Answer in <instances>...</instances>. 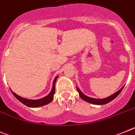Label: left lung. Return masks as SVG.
<instances>
[{"label": "left lung", "mask_w": 135, "mask_h": 135, "mask_svg": "<svg viewBox=\"0 0 135 135\" xmlns=\"http://www.w3.org/2000/svg\"><path fill=\"white\" fill-rule=\"evenodd\" d=\"M124 85L122 88L121 89H119L118 92H116L115 93L112 94V95L109 96V97H107V98H91V97H88V96L85 95V94H84L80 90H79V88L76 87V88H77V92H79V96H80L81 98L84 100H85V101L88 102V103H92V104H94V105H105V104L109 103V102H111V100H113L114 98H116V97L119 95V94L122 92V89L124 88Z\"/></svg>", "instance_id": "8db88e82"}]
</instances>
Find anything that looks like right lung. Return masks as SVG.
I'll return each instance as SVG.
<instances>
[{
	"label": "right lung",
	"mask_w": 135,
	"mask_h": 135,
	"mask_svg": "<svg viewBox=\"0 0 135 135\" xmlns=\"http://www.w3.org/2000/svg\"><path fill=\"white\" fill-rule=\"evenodd\" d=\"M58 76H56L55 77L54 80L53 82V85H52V89H51V92H50V94L47 95L46 97H43V98H40V99H36V100H33V99H28V98H23L22 97H20L19 95L16 94L15 92H12L13 94L14 95V97L17 98L19 101H20L21 103H23L24 105H26L27 107H39L44 106L45 105H47L50 103H51L54 99V95L55 94V84H56V81L57 80V78H58Z\"/></svg>",
	"instance_id": "1"
}]
</instances>
